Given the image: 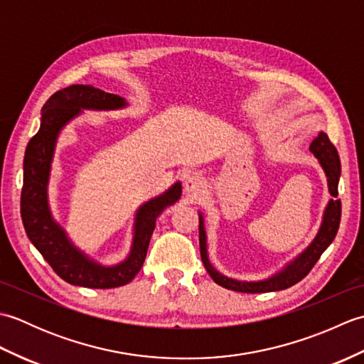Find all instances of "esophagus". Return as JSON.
Listing matches in <instances>:
<instances>
[{"label":"esophagus","instance_id":"obj_1","mask_svg":"<svg viewBox=\"0 0 364 364\" xmlns=\"http://www.w3.org/2000/svg\"><path fill=\"white\" fill-rule=\"evenodd\" d=\"M205 186H206L205 178L198 173H191L186 176V180H184V189H186V192L191 196L202 194Z\"/></svg>","mask_w":364,"mask_h":364}]
</instances>
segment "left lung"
I'll list each match as a JSON object with an SVG mask.
<instances>
[{"mask_svg": "<svg viewBox=\"0 0 364 364\" xmlns=\"http://www.w3.org/2000/svg\"><path fill=\"white\" fill-rule=\"evenodd\" d=\"M310 151L314 154L316 159H318L323 173L327 176L328 192L331 194V197H335L328 200L326 210H323V214H322V223L319 227V231L311 241V244L308 245L304 252L299 253L292 261H289L282 270H278L277 274L270 275L269 278H264V280H257V282L236 280V278L220 274L210 261V257H208V237H206V230H205V218L202 213H198L200 255H202L205 269L208 270V274L211 275V278L215 283L223 286V288L227 289L247 292V294L274 292V291L291 288L292 284L299 283L301 278H305L308 275V272H310L313 266L321 258V255L326 252V249L331 242H333L339 228V220H341V202H339V198H336L339 176H341V162H339V156L335 145L330 142L328 136L323 133V131H321L318 137L313 139V142L310 144Z\"/></svg>", "mask_w": 364, "mask_h": 364, "instance_id": "obj_1", "label": "left lung"}]
</instances>
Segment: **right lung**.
<instances>
[{
  "mask_svg": "<svg viewBox=\"0 0 364 364\" xmlns=\"http://www.w3.org/2000/svg\"><path fill=\"white\" fill-rule=\"evenodd\" d=\"M127 106L125 98L86 84H73L58 90L43 105L41 128L25 151L21 220L26 235L54 272L67 283L82 288H119L133 280L145 261L158 215L181 197V183L176 181L161 196L137 208L128 257L114 266H105L90 258L72 242L67 231L54 220L48 202V183L60 131L84 109L115 111Z\"/></svg>",
  "mask_w": 364,
  "mask_h": 364,
  "instance_id": "right-lung-1",
  "label": "right lung"
}]
</instances>
